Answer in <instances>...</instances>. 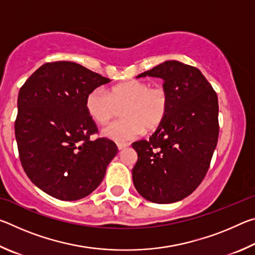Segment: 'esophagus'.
<instances>
[{
	"mask_svg": "<svg viewBox=\"0 0 255 255\" xmlns=\"http://www.w3.org/2000/svg\"><path fill=\"white\" fill-rule=\"evenodd\" d=\"M127 146H129V144H127V143H118L117 144L118 149H123L125 147H127Z\"/></svg>",
	"mask_w": 255,
	"mask_h": 255,
	"instance_id": "obj_1",
	"label": "esophagus"
}]
</instances>
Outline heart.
Returning <instances> with one entry per match:
<instances>
[{
  "mask_svg": "<svg viewBox=\"0 0 255 255\" xmlns=\"http://www.w3.org/2000/svg\"><path fill=\"white\" fill-rule=\"evenodd\" d=\"M170 93L164 85L131 80L106 89L97 88L86 97V109L99 124H107L123 109L125 118L103 128V135L116 141H127L153 131L163 124L170 108Z\"/></svg>",
  "mask_w": 255,
  "mask_h": 255,
  "instance_id": "heart-1",
  "label": "heart"
}]
</instances>
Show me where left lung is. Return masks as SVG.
I'll return each instance as SVG.
<instances>
[{"instance_id": "obj_1", "label": "left lung", "mask_w": 255, "mask_h": 255, "mask_svg": "<svg viewBox=\"0 0 255 255\" xmlns=\"http://www.w3.org/2000/svg\"><path fill=\"white\" fill-rule=\"evenodd\" d=\"M159 77L170 93L166 118L149 140L132 143L138 159L133 185L155 204H171L195 191L209 169L218 140V99L198 68L167 60L137 77Z\"/></svg>"}]
</instances>
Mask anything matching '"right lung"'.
<instances>
[{"label": "right lung", "mask_w": 255, "mask_h": 255, "mask_svg": "<svg viewBox=\"0 0 255 255\" xmlns=\"http://www.w3.org/2000/svg\"><path fill=\"white\" fill-rule=\"evenodd\" d=\"M108 77L73 62L46 63L21 86L14 123L19 158L33 184L59 200L96 190L118 147L99 132L86 109L92 90Z\"/></svg>", "instance_id": "add662e5"}]
</instances>
